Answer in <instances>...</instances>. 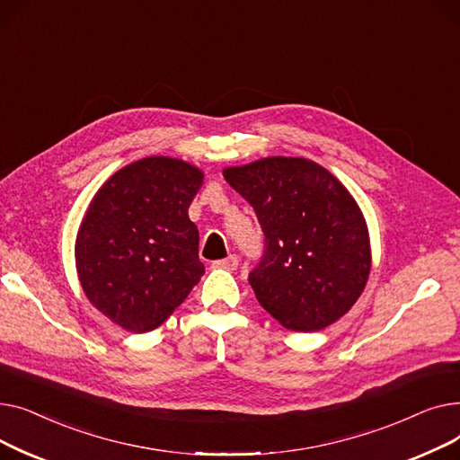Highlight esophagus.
I'll list each match as a JSON object with an SVG mask.
<instances>
[{
    "label": "esophagus",
    "instance_id": "34e87169",
    "mask_svg": "<svg viewBox=\"0 0 460 460\" xmlns=\"http://www.w3.org/2000/svg\"><path fill=\"white\" fill-rule=\"evenodd\" d=\"M216 269H226V270H236L238 269V257L236 255H229L226 259L220 261H214L212 262Z\"/></svg>",
    "mask_w": 460,
    "mask_h": 460
}]
</instances>
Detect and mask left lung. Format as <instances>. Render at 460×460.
Wrapping results in <instances>:
<instances>
[{"label":"left lung","instance_id":"obj_1","mask_svg":"<svg viewBox=\"0 0 460 460\" xmlns=\"http://www.w3.org/2000/svg\"><path fill=\"white\" fill-rule=\"evenodd\" d=\"M255 210L264 255L250 285L287 330L319 332L356 304L371 272L366 217L350 191L307 158L269 156L226 167Z\"/></svg>","mask_w":460,"mask_h":460}]
</instances>
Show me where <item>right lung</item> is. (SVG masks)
I'll return each instance as SVG.
<instances>
[{
	"label": "right lung",
	"mask_w": 460,
	"mask_h": 460,
	"mask_svg": "<svg viewBox=\"0 0 460 460\" xmlns=\"http://www.w3.org/2000/svg\"><path fill=\"white\" fill-rule=\"evenodd\" d=\"M203 177L184 160L147 156L119 169L89 203L78 278L87 300L127 332L158 328L205 274L188 216Z\"/></svg>",
	"instance_id": "right-lung-1"
}]
</instances>
